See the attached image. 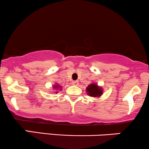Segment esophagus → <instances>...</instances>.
<instances>
[{"instance_id": "obj_1", "label": "esophagus", "mask_w": 149, "mask_h": 149, "mask_svg": "<svg viewBox=\"0 0 149 149\" xmlns=\"http://www.w3.org/2000/svg\"><path fill=\"white\" fill-rule=\"evenodd\" d=\"M72 84L73 86H77L78 85V81H72Z\"/></svg>"}]
</instances>
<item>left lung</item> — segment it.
<instances>
[{
	"label": "left lung",
	"mask_w": 149,
	"mask_h": 149,
	"mask_svg": "<svg viewBox=\"0 0 149 149\" xmlns=\"http://www.w3.org/2000/svg\"><path fill=\"white\" fill-rule=\"evenodd\" d=\"M86 92L89 96L93 97H100L103 94V89L94 83L87 87Z\"/></svg>",
	"instance_id": "left-lung-1"
}]
</instances>
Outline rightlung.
<instances>
[{
	"instance_id": "1",
	"label": "right lung",
	"mask_w": 149,
	"mask_h": 149,
	"mask_svg": "<svg viewBox=\"0 0 149 149\" xmlns=\"http://www.w3.org/2000/svg\"><path fill=\"white\" fill-rule=\"evenodd\" d=\"M53 88H54V89H55V90H56V93H57V92H58V90H61V86H59V85H55V86H54Z\"/></svg>"
}]
</instances>
